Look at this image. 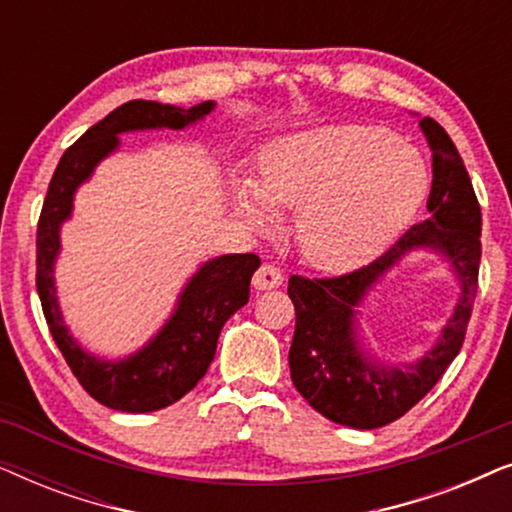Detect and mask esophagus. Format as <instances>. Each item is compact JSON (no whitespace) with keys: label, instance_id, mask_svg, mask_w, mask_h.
<instances>
[{"label":"esophagus","instance_id":"34e87169","mask_svg":"<svg viewBox=\"0 0 512 512\" xmlns=\"http://www.w3.org/2000/svg\"><path fill=\"white\" fill-rule=\"evenodd\" d=\"M284 282L282 272H279L275 265H268L263 263L261 268L254 272V277H251V284H254L256 291H270V289H277L279 284Z\"/></svg>","mask_w":512,"mask_h":512}]
</instances>
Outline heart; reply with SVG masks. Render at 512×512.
<instances>
[{"instance_id": "b5f03b06", "label": "heart", "mask_w": 512, "mask_h": 512, "mask_svg": "<svg viewBox=\"0 0 512 512\" xmlns=\"http://www.w3.org/2000/svg\"><path fill=\"white\" fill-rule=\"evenodd\" d=\"M429 174L387 130L335 125L282 139L258 160L235 205L254 226L293 214V240L317 268L352 270L375 258L422 205Z\"/></svg>"}]
</instances>
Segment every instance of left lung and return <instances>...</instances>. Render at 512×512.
<instances>
[{
    "mask_svg": "<svg viewBox=\"0 0 512 512\" xmlns=\"http://www.w3.org/2000/svg\"><path fill=\"white\" fill-rule=\"evenodd\" d=\"M422 125L431 146L433 181L429 219L415 223L373 263L338 277L291 275L289 298L296 307L289 366L291 380L307 403L335 424L352 429H380L415 408L464 345L471 321L480 270L482 214L464 160L443 125L424 116ZM438 248L448 256L462 282V298L448 322L439 347L417 367L405 371L370 364L355 347L353 305L376 277L405 250Z\"/></svg>",
    "mask_w": 512,
    "mask_h": 512,
    "instance_id": "left-lung-1",
    "label": "left lung"
}]
</instances>
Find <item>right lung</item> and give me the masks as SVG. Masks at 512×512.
<instances>
[{"mask_svg":"<svg viewBox=\"0 0 512 512\" xmlns=\"http://www.w3.org/2000/svg\"><path fill=\"white\" fill-rule=\"evenodd\" d=\"M214 109L212 102L181 109L151 100H130L88 128L55 167L37 226V291L55 345L83 389L97 403L121 412H153L177 403L207 373L216 340L230 314L249 303V282L261 265L256 254L219 256L202 265L177 312L163 331L130 359L109 363L83 352L62 324L53 286V261L58 256L60 223L72 212V195L93 167L116 149L118 132L144 128H184Z\"/></svg>","mask_w":512,"mask_h":512,"instance_id":"add662e5","label":"right lung"}]
</instances>
